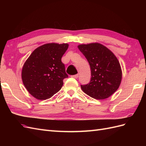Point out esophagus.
<instances>
[{"instance_id": "1", "label": "esophagus", "mask_w": 146, "mask_h": 146, "mask_svg": "<svg viewBox=\"0 0 146 146\" xmlns=\"http://www.w3.org/2000/svg\"><path fill=\"white\" fill-rule=\"evenodd\" d=\"M72 77L75 78H77L78 77V74H76V75H74V76H71Z\"/></svg>"}]
</instances>
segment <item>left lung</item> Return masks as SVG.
Instances as JSON below:
<instances>
[{"instance_id":"obj_1","label":"left lung","mask_w":146,"mask_h":146,"mask_svg":"<svg viewBox=\"0 0 146 146\" xmlns=\"http://www.w3.org/2000/svg\"><path fill=\"white\" fill-rule=\"evenodd\" d=\"M78 48L86 57L91 70V81L81 85L82 91L96 99H107L117 91L121 83L122 69L117 57L98 42L80 44Z\"/></svg>"}]
</instances>
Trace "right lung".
Returning <instances> with one entry per match:
<instances>
[{
  "instance_id": "1",
  "label": "right lung",
  "mask_w": 146,
  "mask_h": 146,
  "mask_svg": "<svg viewBox=\"0 0 146 146\" xmlns=\"http://www.w3.org/2000/svg\"><path fill=\"white\" fill-rule=\"evenodd\" d=\"M67 43H47L38 47L25 61L22 69V80L35 98L46 100L58 92L63 79L68 77L61 58Z\"/></svg>"
}]
</instances>
